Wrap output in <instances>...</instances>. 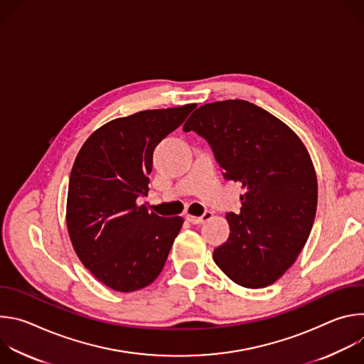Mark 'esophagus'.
I'll use <instances>...</instances> for the list:
<instances>
[{
    "label": "esophagus",
    "mask_w": 364,
    "mask_h": 364,
    "mask_svg": "<svg viewBox=\"0 0 364 364\" xmlns=\"http://www.w3.org/2000/svg\"><path fill=\"white\" fill-rule=\"evenodd\" d=\"M212 218H213V213H212V212H205V213H204L203 216H200V218L187 215V216H186V220L190 222L191 225H201V223H204V222H207V220H210Z\"/></svg>",
    "instance_id": "34e87169"
}]
</instances>
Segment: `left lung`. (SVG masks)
<instances>
[{"label":"left lung","instance_id":"left-lung-1","mask_svg":"<svg viewBox=\"0 0 364 364\" xmlns=\"http://www.w3.org/2000/svg\"><path fill=\"white\" fill-rule=\"evenodd\" d=\"M210 144L225 177L240 183V213L213 261L235 284L265 288L296 261L313 228L318 184L309 152L281 119L242 99L205 103L184 124Z\"/></svg>","mask_w":364,"mask_h":364}]
</instances>
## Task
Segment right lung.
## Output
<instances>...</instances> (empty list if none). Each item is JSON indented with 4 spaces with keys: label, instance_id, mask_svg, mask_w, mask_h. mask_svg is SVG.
<instances>
[{
    "label": "right lung",
    "instance_id": "right-lung-1",
    "mask_svg": "<svg viewBox=\"0 0 364 364\" xmlns=\"http://www.w3.org/2000/svg\"><path fill=\"white\" fill-rule=\"evenodd\" d=\"M196 103L141 111L97 128L82 145L70 173L66 225L83 267L118 292L157 279L183 218H161L136 198L148 193L152 154Z\"/></svg>",
    "mask_w": 364,
    "mask_h": 364
}]
</instances>
